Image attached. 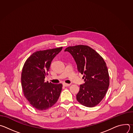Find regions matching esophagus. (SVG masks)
<instances>
[{
    "mask_svg": "<svg viewBox=\"0 0 133 133\" xmlns=\"http://www.w3.org/2000/svg\"><path fill=\"white\" fill-rule=\"evenodd\" d=\"M63 86H65V87H67V86H69L70 85V84H66V83H63Z\"/></svg>",
    "mask_w": 133,
    "mask_h": 133,
    "instance_id": "obj_1",
    "label": "esophagus"
}]
</instances>
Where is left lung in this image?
Instances as JSON below:
<instances>
[{"label":"left lung","instance_id":"left-lung-1","mask_svg":"<svg viewBox=\"0 0 133 133\" xmlns=\"http://www.w3.org/2000/svg\"><path fill=\"white\" fill-rule=\"evenodd\" d=\"M65 51L69 52L77 64L85 83L80 85L76 95L82 105L92 107L98 105L105 97L109 85V77L106 64L95 50L88 46H70Z\"/></svg>","mask_w":133,"mask_h":133}]
</instances>
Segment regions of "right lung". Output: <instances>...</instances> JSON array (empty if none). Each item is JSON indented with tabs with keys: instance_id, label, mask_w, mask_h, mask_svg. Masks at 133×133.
<instances>
[{
	"instance_id": "1",
	"label": "right lung",
	"mask_w": 133,
	"mask_h": 133,
	"mask_svg": "<svg viewBox=\"0 0 133 133\" xmlns=\"http://www.w3.org/2000/svg\"><path fill=\"white\" fill-rule=\"evenodd\" d=\"M63 47L34 52L24 65L21 83L25 97L36 109L46 110L53 106L59 97L62 84L45 82L52 61Z\"/></svg>"
}]
</instances>
